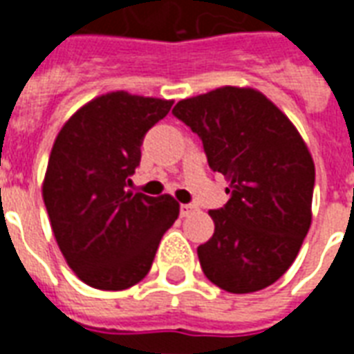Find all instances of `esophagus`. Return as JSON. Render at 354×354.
<instances>
[{"label": "esophagus", "instance_id": "esophagus-1", "mask_svg": "<svg viewBox=\"0 0 354 354\" xmlns=\"http://www.w3.org/2000/svg\"><path fill=\"white\" fill-rule=\"evenodd\" d=\"M193 212H195V207H193V205H180V214L184 216H189V214H193Z\"/></svg>", "mask_w": 354, "mask_h": 354}]
</instances>
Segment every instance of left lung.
<instances>
[{"instance_id":"8db88e82","label":"left lung","mask_w":354,"mask_h":354,"mask_svg":"<svg viewBox=\"0 0 354 354\" xmlns=\"http://www.w3.org/2000/svg\"><path fill=\"white\" fill-rule=\"evenodd\" d=\"M172 113L199 134L210 169L230 182L210 210L214 235L197 248L203 273L231 294L279 281L311 227L315 162L294 123L252 87L180 100Z\"/></svg>"}]
</instances>
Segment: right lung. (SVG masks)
I'll return each mask as SVG.
<instances>
[{"label":"right lung","mask_w":354,"mask_h":354,"mask_svg":"<svg viewBox=\"0 0 354 354\" xmlns=\"http://www.w3.org/2000/svg\"><path fill=\"white\" fill-rule=\"evenodd\" d=\"M172 104L127 91L100 94L55 138L43 201L66 263L93 288L117 292L138 284L180 214L170 195L124 189L140 165L146 132Z\"/></svg>","instance_id":"1"}]
</instances>
